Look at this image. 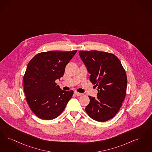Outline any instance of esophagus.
Instances as JSON below:
<instances>
[{
    "instance_id": "obj_1",
    "label": "esophagus",
    "mask_w": 152,
    "mask_h": 152,
    "mask_svg": "<svg viewBox=\"0 0 152 152\" xmlns=\"http://www.w3.org/2000/svg\"><path fill=\"white\" fill-rule=\"evenodd\" d=\"M74 93H75V95H76V96H82V95L83 94V93H80L77 92V91H75V92H74Z\"/></svg>"
}]
</instances>
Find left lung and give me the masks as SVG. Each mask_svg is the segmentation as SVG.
Here are the masks:
<instances>
[{
  "label": "left lung",
  "mask_w": 152,
  "mask_h": 152,
  "mask_svg": "<svg viewBox=\"0 0 152 152\" xmlns=\"http://www.w3.org/2000/svg\"><path fill=\"white\" fill-rule=\"evenodd\" d=\"M79 53L91 74L90 81L97 86V97L89 96L90 102L85 111L96 121H109L117 114L126 97V71L115 55L96 50Z\"/></svg>",
  "instance_id": "1"
}]
</instances>
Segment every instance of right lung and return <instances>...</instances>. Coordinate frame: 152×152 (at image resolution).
Instances as JSON below:
<instances>
[{
	"label": "right lung",
	"instance_id": "add662e5",
	"mask_svg": "<svg viewBox=\"0 0 152 152\" xmlns=\"http://www.w3.org/2000/svg\"><path fill=\"white\" fill-rule=\"evenodd\" d=\"M76 52H42L29 62L23 78L24 90L31 109L40 119L57 118L72 97L73 91L61 89L55 80L63 77L66 66Z\"/></svg>",
	"mask_w": 152,
	"mask_h": 152
}]
</instances>
